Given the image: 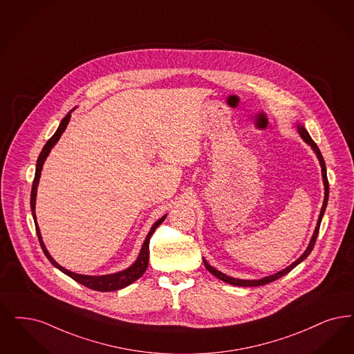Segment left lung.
I'll return each mask as SVG.
<instances>
[{"instance_id": "1", "label": "left lung", "mask_w": 354, "mask_h": 354, "mask_svg": "<svg viewBox=\"0 0 354 354\" xmlns=\"http://www.w3.org/2000/svg\"><path fill=\"white\" fill-rule=\"evenodd\" d=\"M297 131H299V134H300V137L304 140V141L307 142L310 146L312 147V150L316 153V156H317V159H319V162H320V166H322V175H323V182H324V189H326V192H324V201H323V207H322V211H320V216H319V220H317V224H316V229H315V232H313V236H312L311 241H310V245H308V248L306 249V252L303 253V254L300 255L299 258H297V261L292 263V265H290L288 268H286V269L282 270V271H279V272H277V274H274V275H270V277H265V278H262V279H253V281H246V279H236V278H232V277H227L225 274H223L221 271H218V270L214 269L212 268L205 259H203L204 261V265H205V268L207 270L213 274L216 278H218L220 281H223V282L229 283V284H233V286H240V287H257V286H263V284H268V283L274 282V281H277V279H279L283 275H286L287 272H290L291 270L294 269V268H297V265L300 263V262H303L308 255L311 254L312 249H313V246H315V242H316V239H317V234H319V229H320V224H322V218H323V216H324V212H326V204H328V196H329V183H328V178H326V162H324V158L322 156V153H320V150H319V147H317V145L313 142L311 137H310V134H308V131L306 130V127H301V125H297Z\"/></svg>"}]
</instances>
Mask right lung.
Returning <instances> with one entry per match:
<instances>
[{"instance_id":"1","label":"right lung","mask_w":354,"mask_h":354,"mask_svg":"<svg viewBox=\"0 0 354 354\" xmlns=\"http://www.w3.org/2000/svg\"><path fill=\"white\" fill-rule=\"evenodd\" d=\"M71 112H68L67 115L62 120V122H60V125L57 127L55 134H54L48 141L46 142V145L43 146L41 154L38 156V160H37V170H35V176H34V182H32V187H31V196H30V207H31V212H32V217H34V223H35V224H37V216H35V196H37V188H38V183H39L43 163H44L47 156L50 154L51 149L55 146V143L59 141L60 136L63 134V131L66 130V127L68 125L70 118H71ZM166 216H167V214H165L162 218H159L156 224L151 227L149 234H147V237H146V240H145L143 245H142L141 253L138 255L137 261H136L130 268H127V270H122V271H120V272L108 274V275H100V277L82 275V274H76V272H72L70 270L62 268L57 262L54 261V258L50 255V253L47 252L44 243H43L42 236H41L38 224L35 225V229H37L38 240H39V243H41V246H42L43 253H44V255L48 258V261H50L57 269L60 270L62 272H64L66 275H68L73 281L83 284V286L91 288V290L102 291V292H109V291H115V290H120V288L127 287L129 284L136 282L137 279H140L142 275H143V272L146 271L147 265H149V254H150L149 245H150V239H151L153 233L156 232V227H159V225L165 221Z\"/></svg>"}]
</instances>
